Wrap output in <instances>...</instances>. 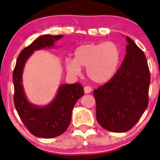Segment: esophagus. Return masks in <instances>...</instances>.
I'll return each mask as SVG.
<instances>
[{
    "label": "esophagus",
    "mask_w": 160,
    "mask_h": 160,
    "mask_svg": "<svg viewBox=\"0 0 160 160\" xmlns=\"http://www.w3.org/2000/svg\"><path fill=\"white\" fill-rule=\"evenodd\" d=\"M92 89L90 86H86L85 87H84V92H85L86 94H88V93L91 92Z\"/></svg>",
    "instance_id": "esophagus-1"
}]
</instances>
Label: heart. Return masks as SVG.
Masks as SVG:
<instances>
[{"mask_svg":"<svg viewBox=\"0 0 160 160\" xmlns=\"http://www.w3.org/2000/svg\"><path fill=\"white\" fill-rule=\"evenodd\" d=\"M120 60L118 46L111 41L89 43L79 46L74 58H66V68L71 74L79 75L86 68V75L92 81L103 83L113 78Z\"/></svg>","mask_w":160,"mask_h":160,"instance_id":"obj_1","label":"heart"}]
</instances>
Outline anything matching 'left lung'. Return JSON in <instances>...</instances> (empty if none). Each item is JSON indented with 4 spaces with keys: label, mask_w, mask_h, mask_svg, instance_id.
Wrapping results in <instances>:
<instances>
[{
    "label": "left lung",
    "mask_w": 160,
    "mask_h": 160,
    "mask_svg": "<svg viewBox=\"0 0 160 160\" xmlns=\"http://www.w3.org/2000/svg\"><path fill=\"white\" fill-rule=\"evenodd\" d=\"M126 55L110 81L93 92L96 119L108 131L125 132L137 123L149 102L150 74L146 56L126 37Z\"/></svg>",
    "instance_id": "1"
}]
</instances>
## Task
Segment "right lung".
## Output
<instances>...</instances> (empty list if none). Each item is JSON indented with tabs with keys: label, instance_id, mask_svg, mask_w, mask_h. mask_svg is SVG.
Returning <instances> with one entry per match:
<instances>
[{
	"label": "right lung",
	"instance_id": "right-lung-1",
	"mask_svg": "<svg viewBox=\"0 0 160 160\" xmlns=\"http://www.w3.org/2000/svg\"><path fill=\"white\" fill-rule=\"evenodd\" d=\"M63 35H43L37 38L21 51L12 73L14 85V105L20 119L34 136L52 138L62 135L68 127L71 113L77 101L84 94L80 83L62 85L56 98L43 108L29 104L25 98L22 84L24 65L31 54L37 49L52 47Z\"/></svg>",
	"mask_w": 160,
	"mask_h": 160
}]
</instances>
